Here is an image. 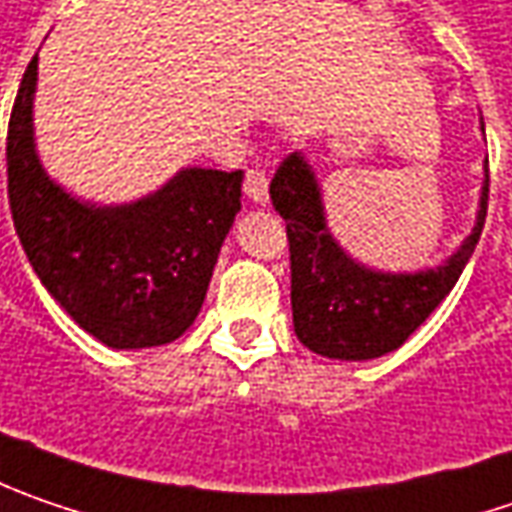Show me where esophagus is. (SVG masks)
Masks as SVG:
<instances>
[{
    "label": "esophagus",
    "mask_w": 512,
    "mask_h": 512,
    "mask_svg": "<svg viewBox=\"0 0 512 512\" xmlns=\"http://www.w3.org/2000/svg\"><path fill=\"white\" fill-rule=\"evenodd\" d=\"M243 191L249 194V200L266 203L269 200V177L260 166H249L243 174Z\"/></svg>",
    "instance_id": "esophagus-1"
}]
</instances>
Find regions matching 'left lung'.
<instances>
[{
  "instance_id": "obj_1",
  "label": "left lung",
  "mask_w": 512,
  "mask_h": 512,
  "mask_svg": "<svg viewBox=\"0 0 512 512\" xmlns=\"http://www.w3.org/2000/svg\"><path fill=\"white\" fill-rule=\"evenodd\" d=\"M269 194L275 212L286 220L292 318L300 344L326 358L367 361L398 349L453 292L484 229L490 168L481 189V209L473 234L444 266L415 275L372 272L338 249L323 220L315 174L300 154L283 157Z\"/></svg>"
}]
</instances>
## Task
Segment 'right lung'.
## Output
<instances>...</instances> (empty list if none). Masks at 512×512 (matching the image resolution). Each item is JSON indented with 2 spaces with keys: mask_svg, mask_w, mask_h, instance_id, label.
Segmentation results:
<instances>
[{
  "mask_svg": "<svg viewBox=\"0 0 512 512\" xmlns=\"http://www.w3.org/2000/svg\"><path fill=\"white\" fill-rule=\"evenodd\" d=\"M28 62L8 123V200L19 243L42 286L74 321L114 349L177 341L212 280L220 246L240 212V171L186 168L168 186L120 209L74 200L42 171Z\"/></svg>",
  "mask_w": 512,
  "mask_h": 512,
  "instance_id": "1",
  "label": "right lung"
}]
</instances>
